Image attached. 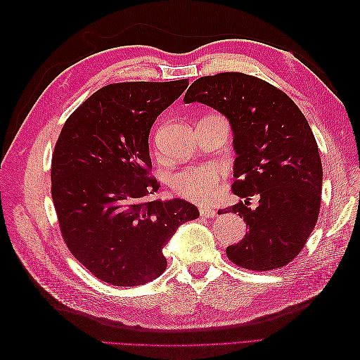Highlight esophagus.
<instances>
[{
	"mask_svg": "<svg viewBox=\"0 0 360 360\" xmlns=\"http://www.w3.org/2000/svg\"><path fill=\"white\" fill-rule=\"evenodd\" d=\"M216 210L214 209H201L200 210V214L202 216V217H214L216 216Z\"/></svg>",
	"mask_w": 360,
	"mask_h": 360,
	"instance_id": "obj_1",
	"label": "esophagus"
}]
</instances>
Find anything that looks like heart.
Here are the masks:
<instances>
[{
	"label": "heart",
	"instance_id": "1",
	"mask_svg": "<svg viewBox=\"0 0 360 360\" xmlns=\"http://www.w3.org/2000/svg\"><path fill=\"white\" fill-rule=\"evenodd\" d=\"M221 172L212 165L188 167L172 179V188L180 197L198 204H209L217 195Z\"/></svg>",
	"mask_w": 360,
	"mask_h": 360
}]
</instances>
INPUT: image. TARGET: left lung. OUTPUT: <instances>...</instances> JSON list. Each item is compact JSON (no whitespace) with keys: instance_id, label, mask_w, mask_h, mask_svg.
I'll return each instance as SVG.
<instances>
[{"instance_id":"obj_1","label":"left lung","mask_w":360,"mask_h":360,"mask_svg":"<svg viewBox=\"0 0 360 360\" xmlns=\"http://www.w3.org/2000/svg\"><path fill=\"white\" fill-rule=\"evenodd\" d=\"M183 101L213 108L231 126L233 192L246 201L221 213H238L249 231L226 248L228 258L259 271L285 266L307 243L320 212L323 168L307 118L276 86L237 72L202 76ZM254 194L259 207L250 210Z\"/></svg>"}]
</instances>
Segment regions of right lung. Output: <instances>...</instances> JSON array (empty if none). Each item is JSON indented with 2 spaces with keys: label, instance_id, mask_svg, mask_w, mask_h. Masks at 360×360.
<instances>
[{
  "label": "right lung",
  "instance_id": "obj_1",
  "mask_svg": "<svg viewBox=\"0 0 360 360\" xmlns=\"http://www.w3.org/2000/svg\"><path fill=\"white\" fill-rule=\"evenodd\" d=\"M189 81L120 82L90 96L64 123L52 156V200L73 257L117 287L143 285L167 269L165 246L200 212L181 198L147 200L148 135Z\"/></svg>",
  "mask_w": 360,
  "mask_h": 360
}]
</instances>
